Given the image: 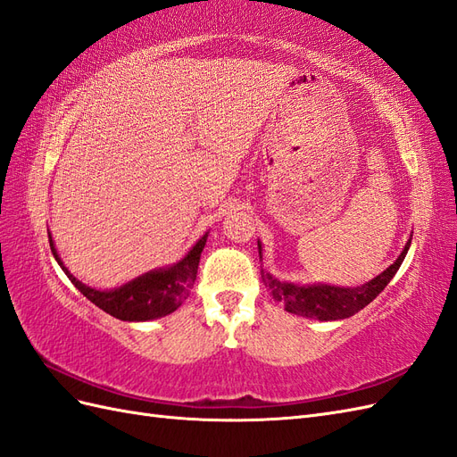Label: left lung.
<instances>
[{"label": "left lung", "mask_w": 457, "mask_h": 457, "mask_svg": "<svg viewBox=\"0 0 457 457\" xmlns=\"http://www.w3.org/2000/svg\"><path fill=\"white\" fill-rule=\"evenodd\" d=\"M411 239H408L400 256L395 264H390L379 276L370 279L368 283L358 287H338L329 283H293V281H279L273 278L270 271L262 266L260 276H262L264 285L271 291V296L276 301L285 304V310L289 314H296L303 318H314L320 321H335V320H346L350 316L358 314L361 308H366L373 298H377L385 287L395 278L403 258L408 254ZM258 256L262 262V243L258 239Z\"/></svg>", "instance_id": "obj_1"}]
</instances>
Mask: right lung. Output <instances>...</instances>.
Listing matches in <instances>:
<instances>
[{
  "label": "right lung",
  "instance_id": "obj_1",
  "mask_svg": "<svg viewBox=\"0 0 457 457\" xmlns=\"http://www.w3.org/2000/svg\"><path fill=\"white\" fill-rule=\"evenodd\" d=\"M206 237L208 231L178 262L149 270L128 283H122L120 287H112V289H96V287H89L76 279L61 260L51 233L49 246L61 270L67 273V278L87 301L122 321H151L172 314L189 296L193 283L197 279L199 260L206 245Z\"/></svg>",
  "mask_w": 457,
  "mask_h": 457
}]
</instances>
